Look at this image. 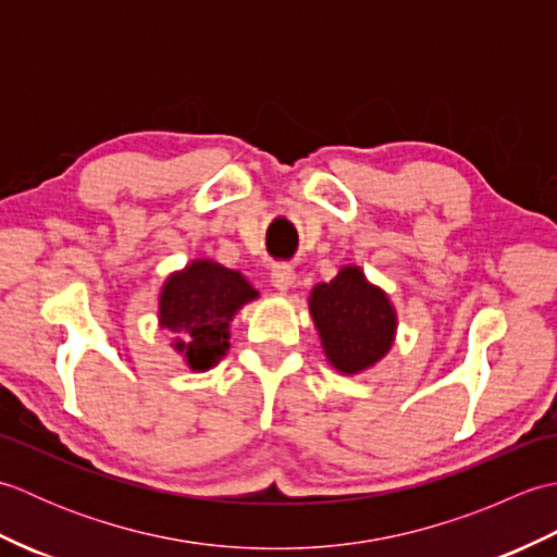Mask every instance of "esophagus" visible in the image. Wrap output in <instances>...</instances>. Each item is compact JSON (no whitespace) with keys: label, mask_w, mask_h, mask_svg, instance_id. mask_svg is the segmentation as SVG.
I'll return each mask as SVG.
<instances>
[{"label":"esophagus","mask_w":557,"mask_h":557,"mask_svg":"<svg viewBox=\"0 0 557 557\" xmlns=\"http://www.w3.org/2000/svg\"><path fill=\"white\" fill-rule=\"evenodd\" d=\"M270 282H272V287H275L277 292L287 294V292L294 287V282H297V272H294V268H292V265H287V263H280V265L272 268V272H270Z\"/></svg>","instance_id":"1"}]
</instances>
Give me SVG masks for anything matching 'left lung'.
<instances>
[{
	"instance_id": "left-lung-1",
	"label": "left lung",
	"mask_w": 557,
	"mask_h": 557,
	"mask_svg": "<svg viewBox=\"0 0 557 557\" xmlns=\"http://www.w3.org/2000/svg\"><path fill=\"white\" fill-rule=\"evenodd\" d=\"M309 313L327 363L342 375H359L381 363L397 337V309L383 287L359 265H342L309 294Z\"/></svg>"
}]
</instances>
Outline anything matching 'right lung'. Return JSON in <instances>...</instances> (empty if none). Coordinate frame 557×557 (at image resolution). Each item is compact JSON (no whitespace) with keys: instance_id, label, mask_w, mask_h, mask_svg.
Segmentation results:
<instances>
[{"instance_id":"add662e5","label":"right lung","mask_w":557,"mask_h":557,"mask_svg":"<svg viewBox=\"0 0 557 557\" xmlns=\"http://www.w3.org/2000/svg\"><path fill=\"white\" fill-rule=\"evenodd\" d=\"M260 297L239 270L212 258H194L164 277L158 294V325L174 335L170 347L194 373H206L230 351V325Z\"/></svg>"}]
</instances>
